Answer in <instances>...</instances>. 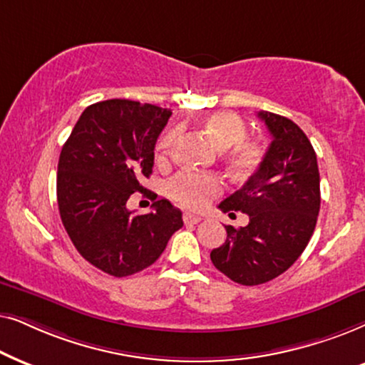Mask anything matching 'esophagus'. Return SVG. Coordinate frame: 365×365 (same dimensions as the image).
Here are the masks:
<instances>
[{
  "mask_svg": "<svg viewBox=\"0 0 365 365\" xmlns=\"http://www.w3.org/2000/svg\"><path fill=\"white\" fill-rule=\"evenodd\" d=\"M183 222H185L187 225H195V223L202 222V217L200 215H195V213L185 212V213H183Z\"/></svg>",
  "mask_w": 365,
  "mask_h": 365,
  "instance_id": "1",
  "label": "esophagus"
}]
</instances>
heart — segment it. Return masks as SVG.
Instances as JSON below:
<instances>
[{
    "label": "heart",
    "mask_w": 365,
    "mask_h": 365,
    "mask_svg": "<svg viewBox=\"0 0 365 365\" xmlns=\"http://www.w3.org/2000/svg\"><path fill=\"white\" fill-rule=\"evenodd\" d=\"M207 137L223 152L227 168L239 180H249L259 172L265 160V148L259 140L245 138L247 125L239 115L232 111H217L203 121ZM175 132L165 133L157 143V162L167 160ZM222 192V182L215 175H198L183 172L168 183V193L180 205L200 208L212 197Z\"/></svg>",
    "instance_id": "heart-1"
}]
</instances>
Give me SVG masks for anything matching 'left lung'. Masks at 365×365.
<instances>
[{
    "label": "left lung",
    "instance_id": "1",
    "mask_svg": "<svg viewBox=\"0 0 365 365\" xmlns=\"http://www.w3.org/2000/svg\"><path fill=\"white\" fill-rule=\"evenodd\" d=\"M272 135L262 168L218 208L245 227L225 225V244L210 252L212 264L242 285H259L284 274L312 237L320 210L317 155L307 135L285 116L259 111Z\"/></svg>",
    "mask_w": 365,
    "mask_h": 365
}]
</instances>
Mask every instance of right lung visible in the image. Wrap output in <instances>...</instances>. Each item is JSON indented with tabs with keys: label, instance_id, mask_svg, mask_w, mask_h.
I'll return each mask as SVG.
<instances>
[{
	"label": "right lung",
	"instance_id": "1",
	"mask_svg": "<svg viewBox=\"0 0 365 365\" xmlns=\"http://www.w3.org/2000/svg\"><path fill=\"white\" fill-rule=\"evenodd\" d=\"M172 111L132 100L90 105L63 145L56 197L65 230L86 262L105 274L128 277L162 255L183 227L168 200L135 215L126 202L152 175L155 143ZM157 197V195H155Z\"/></svg>",
	"mask_w": 365,
	"mask_h": 365
}]
</instances>
